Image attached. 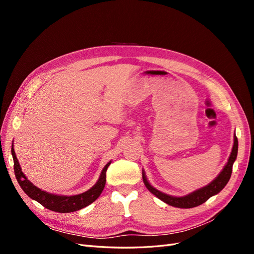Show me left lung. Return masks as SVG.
<instances>
[{"instance_id": "8db88e82", "label": "left lung", "mask_w": 254, "mask_h": 254, "mask_svg": "<svg viewBox=\"0 0 254 254\" xmlns=\"http://www.w3.org/2000/svg\"><path fill=\"white\" fill-rule=\"evenodd\" d=\"M237 149H238V141H237V137L235 135L232 152H231V155H230L228 163L224 167V170H222L221 173L218 175L217 178L214 181H212L209 186H206L198 190H195L188 196L174 197V196L166 195L164 193H161V191H159L156 189H153L150 186L144 174H143V181L145 183L146 188H147L153 195L157 196L159 199H161V200L164 201L167 204L176 206V207H181V209H190V207L200 205L203 202H205L210 197L219 193V191L226 187V184L230 180V177H231V174H232V166H233V163H234V161L237 156Z\"/></svg>"}]
</instances>
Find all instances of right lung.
<instances>
[{
    "label": "right lung",
    "instance_id": "right-lung-1",
    "mask_svg": "<svg viewBox=\"0 0 254 254\" xmlns=\"http://www.w3.org/2000/svg\"><path fill=\"white\" fill-rule=\"evenodd\" d=\"M11 155L13 158L14 175H16V178L20 184V187L25 191V194L28 197L34 199V200L42 204L44 207H47V209L58 213H70L74 211H78L80 209H83L84 206H87L90 203L95 201L98 196L102 194V191L105 188L106 172L107 168L110 165L109 162L104 167L98 181L96 182L95 186L93 188H91L89 190L75 196H58L41 190L40 189H38L33 183H30L27 180L25 175L21 171L16 153H14L13 145L11 146Z\"/></svg>",
    "mask_w": 254,
    "mask_h": 254
}]
</instances>
